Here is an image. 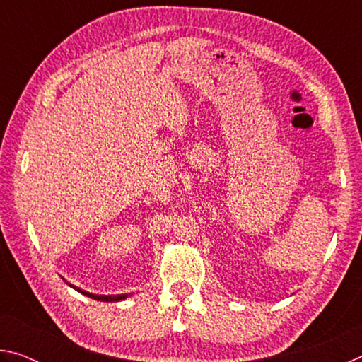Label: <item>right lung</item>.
<instances>
[{
	"instance_id": "add662e5",
	"label": "right lung",
	"mask_w": 362,
	"mask_h": 362,
	"mask_svg": "<svg viewBox=\"0 0 362 362\" xmlns=\"http://www.w3.org/2000/svg\"><path fill=\"white\" fill-rule=\"evenodd\" d=\"M76 291L84 293V296H88L90 298H94V300H100V302H119V300L127 298V293H121V296H95V293H89V292L81 291V289H76Z\"/></svg>"
}]
</instances>
